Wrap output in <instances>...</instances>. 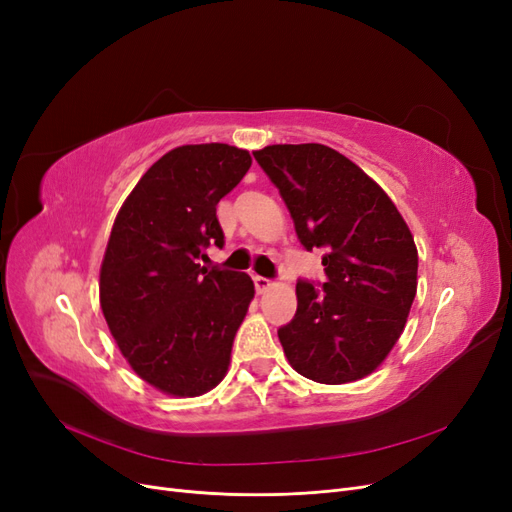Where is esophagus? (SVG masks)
Listing matches in <instances>:
<instances>
[{
    "label": "esophagus",
    "instance_id": "34e87169",
    "mask_svg": "<svg viewBox=\"0 0 512 512\" xmlns=\"http://www.w3.org/2000/svg\"><path fill=\"white\" fill-rule=\"evenodd\" d=\"M271 280H269V277H262V275H254V286H256V292H267L269 288H271Z\"/></svg>",
    "mask_w": 512,
    "mask_h": 512
}]
</instances>
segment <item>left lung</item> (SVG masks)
Segmentation results:
<instances>
[{
  "instance_id": "8db88e82",
  "label": "left lung",
  "mask_w": 512,
  "mask_h": 512,
  "mask_svg": "<svg viewBox=\"0 0 512 512\" xmlns=\"http://www.w3.org/2000/svg\"><path fill=\"white\" fill-rule=\"evenodd\" d=\"M254 158L280 190L327 282H297V314L277 329L290 365L320 384L371 374L391 352L416 294L418 254L380 185L318 143L269 145Z\"/></svg>"
}]
</instances>
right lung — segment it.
<instances>
[{
  "instance_id": "right-lung-1",
  "label": "right lung",
  "mask_w": 512,
  "mask_h": 512,
  "mask_svg": "<svg viewBox=\"0 0 512 512\" xmlns=\"http://www.w3.org/2000/svg\"><path fill=\"white\" fill-rule=\"evenodd\" d=\"M252 166L224 143L168 151L119 209L100 269V305L132 369L156 389L196 397L220 384L254 299L247 273L205 269L224 245L220 200Z\"/></svg>"
}]
</instances>
